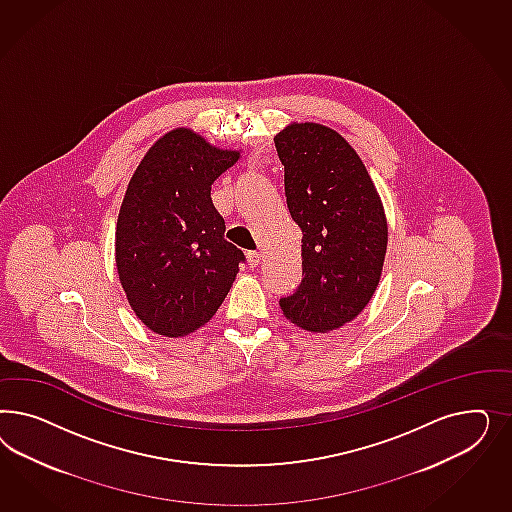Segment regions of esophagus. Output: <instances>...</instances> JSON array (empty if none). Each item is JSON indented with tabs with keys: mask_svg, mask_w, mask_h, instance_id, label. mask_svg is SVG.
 I'll return each instance as SVG.
<instances>
[{
	"mask_svg": "<svg viewBox=\"0 0 512 512\" xmlns=\"http://www.w3.org/2000/svg\"><path fill=\"white\" fill-rule=\"evenodd\" d=\"M261 263V253L259 251H249L248 253V264L251 268H257Z\"/></svg>",
	"mask_w": 512,
	"mask_h": 512,
	"instance_id": "obj_1",
	"label": "esophagus"
}]
</instances>
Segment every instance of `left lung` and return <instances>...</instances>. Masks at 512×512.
Here are the masks:
<instances>
[{
  "mask_svg": "<svg viewBox=\"0 0 512 512\" xmlns=\"http://www.w3.org/2000/svg\"><path fill=\"white\" fill-rule=\"evenodd\" d=\"M274 142L302 229V283L279 306L298 328L326 334L372 300L387 255L385 208L357 150L332 127L291 122Z\"/></svg>",
  "mask_w": 512,
  "mask_h": 512,
  "instance_id": "obj_1",
  "label": "left lung"
}]
</instances>
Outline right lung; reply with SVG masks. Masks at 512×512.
<instances>
[{
	"instance_id": "right-lung-1",
	"label": "right lung",
	"mask_w": 512,
	"mask_h": 512,
	"mask_svg": "<svg viewBox=\"0 0 512 512\" xmlns=\"http://www.w3.org/2000/svg\"><path fill=\"white\" fill-rule=\"evenodd\" d=\"M242 157L191 127L155 140L120 206L114 259L140 323L165 338L206 325L233 287L244 253L225 240L212 184Z\"/></svg>"
}]
</instances>
